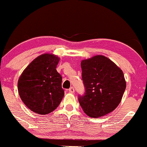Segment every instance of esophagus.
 Wrapping results in <instances>:
<instances>
[{
  "mask_svg": "<svg viewBox=\"0 0 147 147\" xmlns=\"http://www.w3.org/2000/svg\"><path fill=\"white\" fill-rule=\"evenodd\" d=\"M69 93H74L75 92V88H74L73 87H71V88H69Z\"/></svg>",
  "mask_w": 147,
  "mask_h": 147,
  "instance_id": "1",
  "label": "esophagus"
}]
</instances>
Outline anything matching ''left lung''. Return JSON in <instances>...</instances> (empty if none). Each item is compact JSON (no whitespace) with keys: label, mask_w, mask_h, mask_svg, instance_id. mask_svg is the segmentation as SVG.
Here are the masks:
<instances>
[{"label":"left lung","mask_w":147,"mask_h":147,"mask_svg":"<svg viewBox=\"0 0 147 147\" xmlns=\"http://www.w3.org/2000/svg\"><path fill=\"white\" fill-rule=\"evenodd\" d=\"M81 69L85 94L78 101L85 113L98 117L115 110L126 88L123 71L101 55L82 61Z\"/></svg>","instance_id":"obj_1"}]
</instances>
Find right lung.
Here are the masks:
<instances>
[{"mask_svg": "<svg viewBox=\"0 0 147 147\" xmlns=\"http://www.w3.org/2000/svg\"><path fill=\"white\" fill-rule=\"evenodd\" d=\"M59 61L55 55H40L26 67L19 79L20 98L35 113L47 115L53 112L64 97L62 78L56 69Z\"/></svg>", "mask_w": 147, "mask_h": 147, "instance_id": "right-lung-1", "label": "right lung"}]
</instances>
